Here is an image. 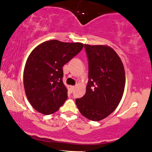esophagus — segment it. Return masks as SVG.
<instances>
[{
	"mask_svg": "<svg viewBox=\"0 0 152 152\" xmlns=\"http://www.w3.org/2000/svg\"><path fill=\"white\" fill-rule=\"evenodd\" d=\"M74 88L75 86H69V91L71 92V93H72L73 91L74 90Z\"/></svg>",
	"mask_w": 152,
	"mask_h": 152,
	"instance_id": "34e87169",
	"label": "esophagus"
}]
</instances>
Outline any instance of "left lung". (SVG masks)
Wrapping results in <instances>:
<instances>
[{
    "label": "left lung",
    "mask_w": 152,
    "mask_h": 152,
    "mask_svg": "<svg viewBox=\"0 0 152 152\" xmlns=\"http://www.w3.org/2000/svg\"><path fill=\"white\" fill-rule=\"evenodd\" d=\"M88 61L85 95L76 99L80 113L94 121L104 119L116 109L124 91L125 71L121 58L107 46L84 45Z\"/></svg>",
    "instance_id": "1"
}]
</instances>
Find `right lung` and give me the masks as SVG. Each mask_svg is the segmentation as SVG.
<instances>
[{
	"label": "right lung",
	"mask_w": 152,
	"mask_h": 152,
	"mask_svg": "<svg viewBox=\"0 0 152 152\" xmlns=\"http://www.w3.org/2000/svg\"><path fill=\"white\" fill-rule=\"evenodd\" d=\"M81 43L46 41L34 48L23 72L25 92L31 106L45 115L57 111L68 98L63 66L83 48Z\"/></svg>",
	"instance_id": "obj_1"
}]
</instances>
